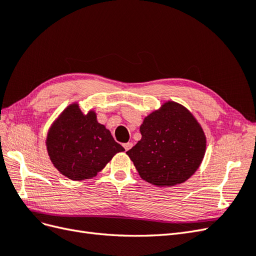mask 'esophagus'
<instances>
[{"label":"esophagus","instance_id":"obj_1","mask_svg":"<svg viewBox=\"0 0 256 256\" xmlns=\"http://www.w3.org/2000/svg\"><path fill=\"white\" fill-rule=\"evenodd\" d=\"M122 146H124V148H125V150H129L131 148V147H132V143L128 142V143L122 144Z\"/></svg>","mask_w":256,"mask_h":256}]
</instances>
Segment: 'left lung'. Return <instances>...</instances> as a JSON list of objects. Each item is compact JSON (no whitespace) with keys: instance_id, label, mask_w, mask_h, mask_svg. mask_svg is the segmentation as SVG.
<instances>
[{"instance_id":"obj_1","label":"left lung","mask_w":256,"mask_h":256,"mask_svg":"<svg viewBox=\"0 0 256 256\" xmlns=\"http://www.w3.org/2000/svg\"><path fill=\"white\" fill-rule=\"evenodd\" d=\"M142 138L127 154L144 180L158 187L182 184L194 174L206 150V138L196 120L173 102L145 118Z\"/></svg>"}]
</instances>
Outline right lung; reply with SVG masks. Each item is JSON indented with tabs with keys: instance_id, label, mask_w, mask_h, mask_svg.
I'll use <instances>...</instances> for the list:
<instances>
[{
	"instance_id": "add662e5",
	"label": "right lung",
	"mask_w": 256,
	"mask_h": 256,
	"mask_svg": "<svg viewBox=\"0 0 256 256\" xmlns=\"http://www.w3.org/2000/svg\"><path fill=\"white\" fill-rule=\"evenodd\" d=\"M47 148L58 171L72 180L95 176L124 147L90 111L84 115L78 104L69 106L53 124Z\"/></svg>"
}]
</instances>
